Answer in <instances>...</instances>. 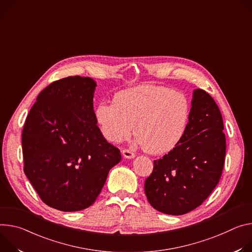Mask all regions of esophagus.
<instances>
[{"mask_svg":"<svg viewBox=\"0 0 252 252\" xmlns=\"http://www.w3.org/2000/svg\"><path fill=\"white\" fill-rule=\"evenodd\" d=\"M122 155L124 158H128V159H131V158H134L135 157V153H133L132 151H130L129 149H124L122 150Z\"/></svg>","mask_w":252,"mask_h":252,"instance_id":"esophagus-1","label":"esophagus"}]
</instances>
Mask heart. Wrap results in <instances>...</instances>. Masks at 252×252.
Returning a JSON list of instances; mask_svg holds the SVG:
<instances>
[{
	"label": "heart",
	"mask_w": 252,
	"mask_h": 252,
	"mask_svg": "<svg viewBox=\"0 0 252 252\" xmlns=\"http://www.w3.org/2000/svg\"><path fill=\"white\" fill-rule=\"evenodd\" d=\"M191 112L187 94L163 86L143 85L117 93L113 102H100L95 108V118L110 142L122 141L134 126L137 141L144 151L163 154L182 141Z\"/></svg>",
	"instance_id": "b5f03b06"
}]
</instances>
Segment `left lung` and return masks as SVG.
<instances>
[{
    "mask_svg": "<svg viewBox=\"0 0 252 252\" xmlns=\"http://www.w3.org/2000/svg\"><path fill=\"white\" fill-rule=\"evenodd\" d=\"M223 128L213 98L204 90H194L184 138L174 149L154 160L153 171L145 181V194L153 208L182 215L203 203L218 184L224 166Z\"/></svg>",
    "mask_w": 252,
    "mask_h": 252,
    "instance_id": "left-lung-1",
    "label": "left lung"
}]
</instances>
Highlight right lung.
<instances>
[{"label":"right lung","mask_w":252,"mask_h":252,"mask_svg":"<svg viewBox=\"0 0 252 252\" xmlns=\"http://www.w3.org/2000/svg\"><path fill=\"white\" fill-rule=\"evenodd\" d=\"M96 83L70 76L37 97L22 133L24 172L44 203L61 211L92 205L120 150L103 137L93 108Z\"/></svg>","instance_id":"right-lung-1"}]
</instances>
